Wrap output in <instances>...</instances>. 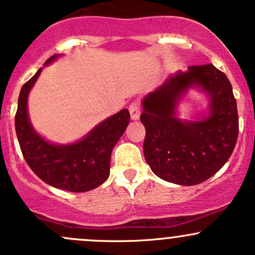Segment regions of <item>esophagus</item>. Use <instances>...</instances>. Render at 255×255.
<instances>
[{
  "mask_svg": "<svg viewBox=\"0 0 255 255\" xmlns=\"http://www.w3.org/2000/svg\"><path fill=\"white\" fill-rule=\"evenodd\" d=\"M129 114L130 119H132L133 121L139 120V117H140V106H139V103L133 102L132 104L129 105Z\"/></svg>",
  "mask_w": 255,
  "mask_h": 255,
  "instance_id": "esophagus-1",
  "label": "esophagus"
}]
</instances>
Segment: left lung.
<instances>
[{
	"label": "left lung",
	"mask_w": 255,
	"mask_h": 255,
	"mask_svg": "<svg viewBox=\"0 0 255 255\" xmlns=\"http://www.w3.org/2000/svg\"><path fill=\"white\" fill-rule=\"evenodd\" d=\"M190 89L209 97L207 111L196 120L177 116ZM146 129L144 156L158 178L178 185H197L228 162L239 136V114L232 87L212 64L189 66L170 76L141 100Z\"/></svg>",
	"instance_id": "1"
}]
</instances>
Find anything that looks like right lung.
Returning <instances> with one entry per match:
<instances>
[{"label":"right lung","instance_id":"right-lung-1","mask_svg":"<svg viewBox=\"0 0 255 255\" xmlns=\"http://www.w3.org/2000/svg\"><path fill=\"white\" fill-rule=\"evenodd\" d=\"M58 57H50L44 65ZM41 71L42 68L21 87L18 99L15 132L25 161L41 180L53 187L71 192L96 189L109 178L111 152L129 123V111L123 109L108 117L72 144L46 140L33 129L27 111V97Z\"/></svg>","mask_w":255,"mask_h":255}]
</instances>
